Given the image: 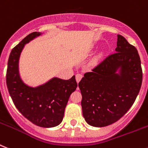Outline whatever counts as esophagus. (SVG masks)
Listing matches in <instances>:
<instances>
[{"label": "esophagus", "mask_w": 148, "mask_h": 148, "mask_svg": "<svg viewBox=\"0 0 148 148\" xmlns=\"http://www.w3.org/2000/svg\"><path fill=\"white\" fill-rule=\"evenodd\" d=\"M82 77H83V75H82L81 74H76V80L77 83H79V82L80 81V80L82 79Z\"/></svg>", "instance_id": "1"}]
</instances>
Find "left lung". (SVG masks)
Instances as JSON below:
<instances>
[{
    "instance_id": "left-lung-1",
    "label": "left lung",
    "mask_w": 148,
    "mask_h": 148,
    "mask_svg": "<svg viewBox=\"0 0 148 148\" xmlns=\"http://www.w3.org/2000/svg\"><path fill=\"white\" fill-rule=\"evenodd\" d=\"M116 53L86 72L78 86L83 115L88 124L104 127L116 122L135 102L142 83L141 59L137 49L117 35ZM121 68L120 75L115 72Z\"/></svg>"
}]
</instances>
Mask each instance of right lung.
Instances as JSON below:
<instances>
[{"instance_id": "add662e5", "label": "right lung", "mask_w": 148, "mask_h": 148, "mask_svg": "<svg viewBox=\"0 0 148 148\" xmlns=\"http://www.w3.org/2000/svg\"><path fill=\"white\" fill-rule=\"evenodd\" d=\"M40 34L32 32L12 49L7 64V89L18 111L29 121L43 128L54 127L61 123L71 94L76 90L75 76L69 80L53 78L44 85L29 87L18 74L19 56L25 44Z\"/></svg>"}]
</instances>
